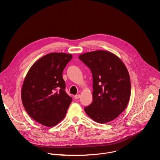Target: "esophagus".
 I'll use <instances>...</instances> for the list:
<instances>
[{
  "instance_id": "esophagus-1",
  "label": "esophagus",
  "mask_w": 160,
  "mask_h": 160,
  "mask_svg": "<svg viewBox=\"0 0 160 160\" xmlns=\"http://www.w3.org/2000/svg\"><path fill=\"white\" fill-rule=\"evenodd\" d=\"M80 98V94H77V95L75 96V99H78Z\"/></svg>"
}]
</instances>
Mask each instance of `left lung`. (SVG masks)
Listing matches in <instances>:
<instances>
[{"mask_svg":"<svg viewBox=\"0 0 160 160\" xmlns=\"http://www.w3.org/2000/svg\"><path fill=\"white\" fill-rule=\"evenodd\" d=\"M92 72L93 101L84 108L87 115L99 123L117 118L126 108L131 93L130 76L122 60L106 51L80 55Z\"/></svg>","mask_w":160,"mask_h":160,"instance_id":"8db88e82","label":"left lung"}]
</instances>
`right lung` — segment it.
I'll return each mask as SVG.
<instances>
[{"mask_svg":"<svg viewBox=\"0 0 160 160\" xmlns=\"http://www.w3.org/2000/svg\"><path fill=\"white\" fill-rule=\"evenodd\" d=\"M72 55L53 52L30 68L21 88V100L31 118L48 127L64 117L72 98L65 91L62 72Z\"/></svg>","mask_w":160,"mask_h":160,"instance_id":"right-lung-1","label":"right lung"}]
</instances>
